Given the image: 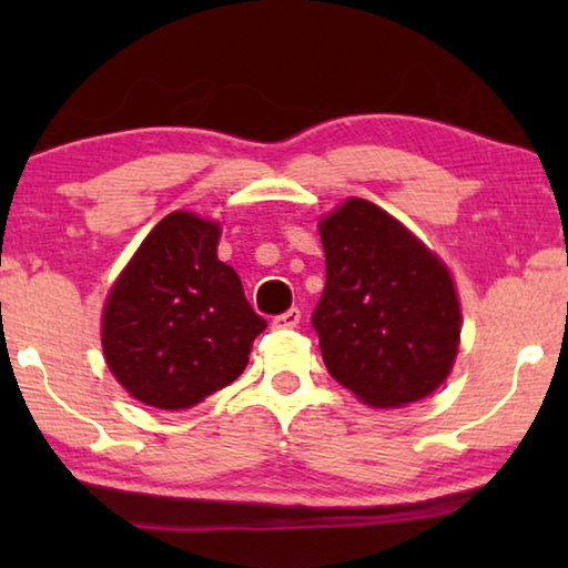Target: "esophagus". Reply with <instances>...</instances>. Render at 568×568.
Returning a JSON list of instances; mask_svg holds the SVG:
<instances>
[{"mask_svg":"<svg viewBox=\"0 0 568 568\" xmlns=\"http://www.w3.org/2000/svg\"><path fill=\"white\" fill-rule=\"evenodd\" d=\"M300 321H302V313H300L297 307H292V310H286V313H282V315H274V321H271V325H274V328H297Z\"/></svg>","mask_w":568,"mask_h":568,"instance_id":"obj_1","label":"esophagus"}]
</instances>
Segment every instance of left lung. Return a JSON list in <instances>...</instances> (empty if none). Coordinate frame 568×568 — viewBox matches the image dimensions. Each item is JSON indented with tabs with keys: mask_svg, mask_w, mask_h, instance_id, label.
<instances>
[{
	"mask_svg": "<svg viewBox=\"0 0 568 568\" xmlns=\"http://www.w3.org/2000/svg\"><path fill=\"white\" fill-rule=\"evenodd\" d=\"M321 240L325 290L313 328L331 377L375 408L437 390L460 341V305L445 263L364 199L325 216Z\"/></svg>",
	"mask_w": 568,
	"mask_h": 568,
	"instance_id": "left-lung-1",
	"label": "left lung"
}]
</instances>
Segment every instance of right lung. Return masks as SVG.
<instances>
[{"mask_svg":"<svg viewBox=\"0 0 568 568\" xmlns=\"http://www.w3.org/2000/svg\"><path fill=\"white\" fill-rule=\"evenodd\" d=\"M220 224L173 212L139 245L108 294L103 352L146 406H196L245 369L266 321L235 268L216 258Z\"/></svg>","mask_w":568,"mask_h":568,"instance_id":"1","label":"right lung"}]
</instances>
